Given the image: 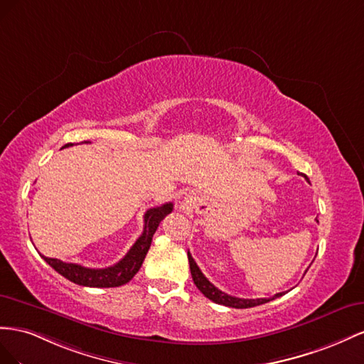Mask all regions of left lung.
Masks as SVG:
<instances>
[{
	"label": "left lung",
	"mask_w": 364,
	"mask_h": 364,
	"mask_svg": "<svg viewBox=\"0 0 364 364\" xmlns=\"http://www.w3.org/2000/svg\"><path fill=\"white\" fill-rule=\"evenodd\" d=\"M188 257H189V265H191V273H192L193 284L207 299H210L212 302H215V304L242 309V308H253V306H257V305L267 304V302H269V300H274L276 297H280L282 294H285V293H277L273 297H268V299H241V297L228 296L227 293L221 291V289H218L213 284L209 282V279H207L201 273L200 267L196 265V262L193 261V257L189 252H188Z\"/></svg>",
	"instance_id": "1"
}]
</instances>
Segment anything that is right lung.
I'll return each mask as SVG.
<instances>
[{
	"label": "right lung",
	"mask_w": 364,
	"mask_h": 364,
	"mask_svg": "<svg viewBox=\"0 0 364 364\" xmlns=\"http://www.w3.org/2000/svg\"><path fill=\"white\" fill-rule=\"evenodd\" d=\"M68 146H73V143H67L64 148ZM172 209L173 204L166 203L160 207H152V209L144 213V227L141 236L134 242V245L129 248V252L124 255L117 264H114L108 268H87L79 264L62 262L59 259L47 257L44 255L41 256H43L44 261L51 268H55L60 276H64L65 279L77 285L92 288H114L124 285L128 284L140 269L151 247L155 230H157L159 224L164 220V216L172 212Z\"/></svg>",
	"instance_id": "1"
}]
</instances>
